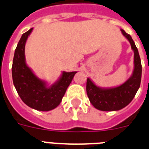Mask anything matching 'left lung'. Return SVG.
I'll list each match as a JSON object with an SVG mask.
<instances>
[{"label": "left lung", "instance_id": "left-lung-1", "mask_svg": "<svg viewBox=\"0 0 149 149\" xmlns=\"http://www.w3.org/2000/svg\"><path fill=\"white\" fill-rule=\"evenodd\" d=\"M122 34L130 42L134 52V67L130 78L122 85L112 88L97 86L90 78L87 79L86 91L91 103L101 111L120 110L127 106L134 99L140 86L142 77V64L136 46L131 36L121 29Z\"/></svg>", "mask_w": 149, "mask_h": 149}]
</instances>
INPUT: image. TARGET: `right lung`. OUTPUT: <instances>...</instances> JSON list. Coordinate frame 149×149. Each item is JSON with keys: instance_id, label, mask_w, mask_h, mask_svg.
Instances as JSON below:
<instances>
[{"instance_id": "obj_1", "label": "right lung", "mask_w": 149, "mask_h": 149, "mask_svg": "<svg viewBox=\"0 0 149 149\" xmlns=\"http://www.w3.org/2000/svg\"><path fill=\"white\" fill-rule=\"evenodd\" d=\"M33 28L23 33L14 53L12 76L19 97L27 106L36 110L50 111L61 103L67 88L77 72H62L60 78L49 85L37 77L27 65L24 55L25 43Z\"/></svg>"}]
</instances>
